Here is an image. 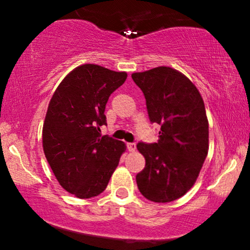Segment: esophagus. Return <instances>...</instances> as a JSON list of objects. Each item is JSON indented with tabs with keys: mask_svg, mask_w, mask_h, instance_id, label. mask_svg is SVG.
I'll return each instance as SVG.
<instances>
[{
	"mask_svg": "<svg viewBox=\"0 0 250 250\" xmlns=\"http://www.w3.org/2000/svg\"><path fill=\"white\" fill-rule=\"evenodd\" d=\"M127 148H128L129 151H135V149H136V145H135V143L128 142L127 143Z\"/></svg>",
	"mask_w": 250,
	"mask_h": 250,
	"instance_id": "1",
	"label": "esophagus"
}]
</instances>
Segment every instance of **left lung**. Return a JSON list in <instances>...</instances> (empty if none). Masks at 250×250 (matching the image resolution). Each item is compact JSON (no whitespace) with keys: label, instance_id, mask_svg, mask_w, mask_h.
I'll list each match as a JSON object with an SVG mask.
<instances>
[{"label":"left lung","instance_id":"left-lung-1","mask_svg":"<svg viewBox=\"0 0 250 250\" xmlns=\"http://www.w3.org/2000/svg\"><path fill=\"white\" fill-rule=\"evenodd\" d=\"M159 141L137 143L146 167L136 175L139 190L153 202H171L193 187L208 154L205 103L193 82L169 67L134 73Z\"/></svg>","mask_w":250,"mask_h":250}]
</instances>
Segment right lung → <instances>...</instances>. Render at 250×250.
Here are the masks:
<instances>
[{"mask_svg": "<svg viewBox=\"0 0 250 250\" xmlns=\"http://www.w3.org/2000/svg\"><path fill=\"white\" fill-rule=\"evenodd\" d=\"M127 79L125 71L83 64L63 79L43 123V150L60 185L79 199L97 196L125 150L122 141L101 135L105 104Z\"/></svg>", "mask_w": 250, "mask_h": 250, "instance_id": "1", "label": "right lung"}]
</instances>
